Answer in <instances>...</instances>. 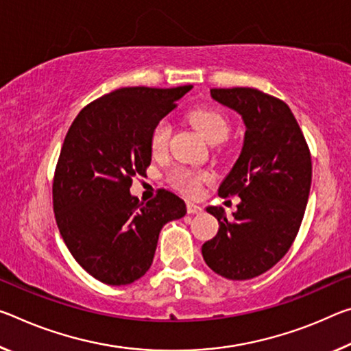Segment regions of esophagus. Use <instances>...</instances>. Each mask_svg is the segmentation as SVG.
Segmentation results:
<instances>
[{
	"mask_svg": "<svg viewBox=\"0 0 351 351\" xmlns=\"http://www.w3.org/2000/svg\"><path fill=\"white\" fill-rule=\"evenodd\" d=\"M186 208H187V213H189V214H202V213H203L202 206H198V204L192 203V202H187Z\"/></svg>",
	"mask_w": 351,
	"mask_h": 351,
	"instance_id": "esophagus-1",
	"label": "esophagus"
}]
</instances>
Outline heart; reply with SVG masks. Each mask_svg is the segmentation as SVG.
I'll return each instance as SVG.
<instances>
[{
    "label": "heart",
    "mask_w": 351,
    "mask_h": 351,
    "mask_svg": "<svg viewBox=\"0 0 351 351\" xmlns=\"http://www.w3.org/2000/svg\"><path fill=\"white\" fill-rule=\"evenodd\" d=\"M187 119L210 143L223 142L228 134H230V123H228V119L217 109L197 108L187 114ZM170 132L171 128L169 120H160L154 125L152 136H149V148H152L153 154L160 156L167 152V147H169L170 141ZM169 181L176 191L184 193V195L198 197L199 193H202L203 184L213 181V175H210L209 171L178 167V169H175L170 173Z\"/></svg>",
    "instance_id": "heart-1"
}]
</instances>
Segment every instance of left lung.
Returning a JSON list of instances; mask_svg holds the SVG:
<instances>
[{
  "label": "left lung",
  "mask_w": 351,
  "mask_h": 351,
  "mask_svg": "<svg viewBox=\"0 0 351 351\" xmlns=\"http://www.w3.org/2000/svg\"><path fill=\"white\" fill-rule=\"evenodd\" d=\"M220 104L242 115L241 156L219 187L220 197H241L232 219L209 206L219 232L204 242V263L228 280H252L285 256L302 225L313 164L289 106L252 87L210 88Z\"/></svg>",
  "instance_id": "1"
}]
</instances>
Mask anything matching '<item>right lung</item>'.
<instances>
[{"label":"right lung","mask_w":351,"mask_h":351,"mask_svg":"<svg viewBox=\"0 0 351 351\" xmlns=\"http://www.w3.org/2000/svg\"><path fill=\"white\" fill-rule=\"evenodd\" d=\"M191 88H119L87 104L66 132L53 180L56 223L76 263L104 285L145 275L162 226L186 215L175 193L159 189L142 203L130 187L152 162L154 125Z\"/></svg>","instance_id":"right-lung-1"}]
</instances>
